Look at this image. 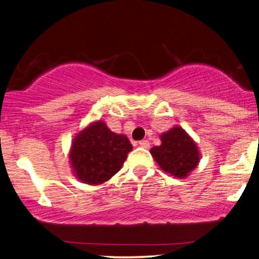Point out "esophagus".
Segmentation results:
<instances>
[{"instance_id":"1","label":"esophagus","mask_w":259,"mask_h":259,"mask_svg":"<svg viewBox=\"0 0 259 259\" xmlns=\"http://www.w3.org/2000/svg\"><path fill=\"white\" fill-rule=\"evenodd\" d=\"M140 147L142 148H150V141L148 140H141V141L139 142Z\"/></svg>"}]
</instances>
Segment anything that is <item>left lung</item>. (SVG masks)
Segmentation results:
<instances>
[{"label": "left lung", "mask_w": 259, "mask_h": 259, "mask_svg": "<svg viewBox=\"0 0 259 259\" xmlns=\"http://www.w3.org/2000/svg\"><path fill=\"white\" fill-rule=\"evenodd\" d=\"M160 141L159 146L151 148L152 157L165 173L185 179L200 162L197 144L181 126L163 133Z\"/></svg>", "instance_id": "8db88e82"}]
</instances>
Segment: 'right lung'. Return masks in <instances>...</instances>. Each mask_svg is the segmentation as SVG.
Listing matches in <instances>:
<instances>
[{"label": "right lung", "instance_id": "right-lung-1", "mask_svg": "<svg viewBox=\"0 0 259 259\" xmlns=\"http://www.w3.org/2000/svg\"><path fill=\"white\" fill-rule=\"evenodd\" d=\"M132 150L125 135L111 132L105 121H94L74 138L70 165L81 183L100 185L120 170Z\"/></svg>", "mask_w": 259, "mask_h": 259}]
</instances>
